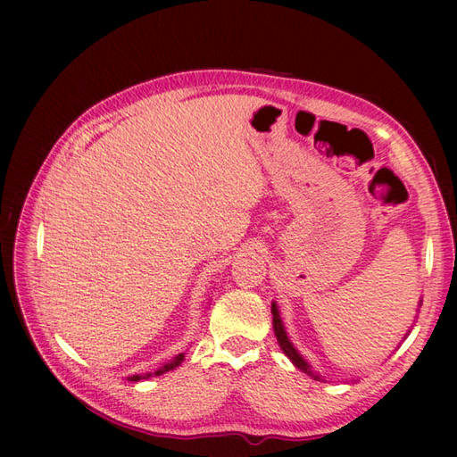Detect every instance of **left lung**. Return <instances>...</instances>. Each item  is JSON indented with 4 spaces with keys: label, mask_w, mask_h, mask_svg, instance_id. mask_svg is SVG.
<instances>
[{
    "label": "left lung",
    "mask_w": 457,
    "mask_h": 457,
    "mask_svg": "<svg viewBox=\"0 0 457 457\" xmlns=\"http://www.w3.org/2000/svg\"><path fill=\"white\" fill-rule=\"evenodd\" d=\"M421 299H420V307H421ZM270 312H272V328H274V336H276V341H278V345H280V349L284 351V354L289 358V361H292V364L295 366V368H299L301 371H305L307 376H311L312 379H316V381H324V378L320 376V373H316L314 370H312V366L305 361V358H303V354L294 347V343L289 341V337H287V331H286V326H284V322H282V318H280V311H278V305H276V301H272V307H270ZM408 336V334H406ZM406 339V337H404Z\"/></svg>",
    "instance_id": "8db88e82"
}]
</instances>
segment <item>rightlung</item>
Segmentation results:
<instances>
[{
	"label": "right lung",
	"mask_w": 457,
	"mask_h": 457,
	"mask_svg": "<svg viewBox=\"0 0 457 457\" xmlns=\"http://www.w3.org/2000/svg\"><path fill=\"white\" fill-rule=\"evenodd\" d=\"M185 361V353H179L177 356H173L170 362H165V364H162L160 368H156L154 371H146V373H135V376H129L128 378V381H143V379H148V378H154V376H162V373H165V371H171V370H175L179 364H181Z\"/></svg>",
	"instance_id": "1"
}]
</instances>
